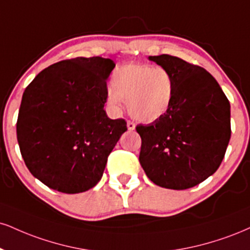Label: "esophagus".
<instances>
[{
  "instance_id": "esophagus-1",
  "label": "esophagus",
  "mask_w": 250,
  "mask_h": 250,
  "mask_svg": "<svg viewBox=\"0 0 250 250\" xmlns=\"http://www.w3.org/2000/svg\"><path fill=\"white\" fill-rule=\"evenodd\" d=\"M127 127H128L129 130H134V129H135V123L133 121H128L127 122Z\"/></svg>"
}]
</instances>
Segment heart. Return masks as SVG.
I'll return each mask as SVG.
<instances>
[{"instance_id": "heart-1", "label": "heart", "mask_w": 250, "mask_h": 250, "mask_svg": "<svg viewBox=\"0 0 250 250\" xmlns=\"http://www.w3.org/2000/svg\"><path fill=\"white\" fill-rule=\"evenodd\" d=\"M107 100L115 112L127 102L130 115L138 121L154 122L169 112L174 81L169 70L149 64H125L113 72Z\"/></svg>"}]
</instances>
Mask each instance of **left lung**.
Here are the masks:
<instances>
[{
	"label": "left lung",
	"mask_w": 250,
	"mask_h": 250,
	"mask_svg": "<svg viewBox=\"0 0 250 250\" xmlns=\"http://www.w3.org/2000/svg\"><path fill=\"white\" fill-rule=\"evenodd\" d=\"M149 59L171 72L174 95L163 117L136 127L142 140L140 163L156 185L186 190L220 167L230 140V104L200 66L170 55Z\"/></svg>",
	"instance_id": "obj_1"
}]
</instances>
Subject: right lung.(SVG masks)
<instances>
[{
    "label": "right lung",
    "mask_w": 250,
    "mask_h": 250,
    "mask_svg": "<svg viewBox=\"0 0 250 250\" xmlns=\"http://www.w3.org/2000/svg\"><path fill=\"white\" fill-rule=\"evenodd\" d=\"M109 58L66 59L39 72L23 93L16 131L32 176L62 193H80L101 179L107 158L127 130L104 112Z\"/></svg>",
    "instance_id": "add662e5"
}]
</instances>
